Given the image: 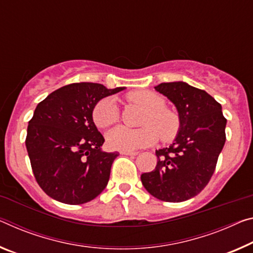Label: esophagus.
I'll return each mask as SVG.
<instances>
[{
    "label": "esophagus",
    "mask_w": 253,
    "mask_h": 253,
    "mask_svg": "<svg viewBox=\"0 0 253 253\" xmlns=\"http://www.w3.org/2000/svg\"><path fill=\"white\" fill-rule=\"evenodd\" d=\"M120 154H123V155H137V152H133V151H120Z\"/></svg>",
    "instance_id": "34e87169"
}]
</instances>
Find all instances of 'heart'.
I'll list each match as a JSON object with an SVG mask.
<instances>
[{"instance_id": "heart-1", "label": "heart", "mask_w": 253, "mask_h": 253, "mask_svg": "<svg viewBox=\"0 0 253 253\" xmlns=\"http://www.w3.org/2000/svg\"><path fill=\"white\" fill-rule=\"evenodd\" d=\"M127 99L146 111L139 129L118 126L107 134V143L118 151H134L150 146L159 137L170 141L177 135L180 128L178 115L166 108V101L152 91L139 90L127 95ZM93 122L99 128H108L117 122L119 114L115 100L106 98L100 100L92 112Z\"/></svg>"}]
</instances>
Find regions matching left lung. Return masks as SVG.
<instances>
[{
    "label": "left lung",
    "mask_w": 253,
    "mask_h": 253,
    "mask_svg": "<svg viewBox=\"0 0 253 253\" xmlns=\"http://www.w3.org/2000/svg\"><path fill=\"white\" fill-rule=\"evenodd\" d=\"M154 89L177 108L180 128L169 147L156 150L155 169L141 180L153 197L184 202L198 195L213 175L225 144L226 119L211 95L186 82L161 83Z\"/></svg>",
    "instance_id": "left-lung-1"
}]
</instances>
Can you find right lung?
<instances>
[{
  "mask_svg": "<svg viewBox=\"0 0 253 253\" xmlns=\"http://www.w3.org/2000/svg\"><path fill=\"white\" fill-rule=\"evenodd\" d=\"M99 83H72L51 92L28 124L26 147L40 188L57 202L80 205L107 187L119 153L102 151L105 138L92 112L103 98L125 90Z\"/></svg>",
  "mask_w": 253,
  "mask_h": 253,
  "instance_id": "1",
  "label": "right lung"
}]
</instances>
